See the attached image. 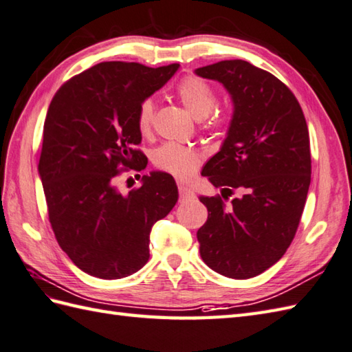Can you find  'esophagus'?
I'll return each instance as SVG.
<instances>
[{
  "label": "esophagus",
  "mask_w": 352,
  "mask_h": 352,
  "mask_svg": "<svg viewBox=\"0 0 352 352\" xmlns=\"http://www.w3.org/2000/svg\"><path fill=\"white\" fill-rule=\"evenodd\" d=\"M177 190H179V196H181L182 200H191L196 197V194H194V191L191 188H188L185 184L179 182L177 184Z\"/></svg>",
  "instance_id": "1"
}]
</instances>
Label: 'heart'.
I'll return each mask as SVG.
<instances>
[{"instance_id":"heart-1","label":"heart","mask_w":352,"mask_h":352,"mask_svg":"<svg viewBox=\"0 0 352 352\" xmlns=\"http://www.w3.org/2000/svg\"><path fill=\"white\" fill-rule=\"evenodd\" d=\"M176 93L182 100L186 110H188L196 119H205L212 111L217 102V93L210 84L199 76L188 75L177 84ZM155 100L146 98L138 105L137 110V128L143 135L149 134L155 119ZM229 122L228 111H217L210 120L214 126H224ZM153 164L162 171L177 177L190 176L194 170L199 167L200 155L192 147L182 146L177 143H166L160 146L153 152Z\"/></svg>"}]
</instances>
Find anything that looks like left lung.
Returning <instances> with one entry per match:
<instances>
[{
    "label": "left lung",
    "mask_w": 352,
    "mask_h": 352,
    "mask_svg": "<svg viewBox=\"0 0 352 352\" xmlns=\"http://www.w3.org/2000/svg\"><path fill=\"white\" fill-rule=\"evenodd\" d=\"M196 74L220 81L235 107L221 151L201 170L223 191L200 197L208 208L200 256L224 277L252 278L282 259L298 229L311 175L307 123L287 85L248 61H218ZM235 189L243 196L226 206Z\"/></svg>",
    "instance_id": "obj_1"
}]
</instances>
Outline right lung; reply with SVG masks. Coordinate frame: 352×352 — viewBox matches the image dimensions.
I'll return each mask as SVG.
<instances>
[{
	"mask_svg": "<svg viewBox=\"0 0 352 352\" xmlns=\"http://www.w3.org/2000/svg\"><path fill=\"white\" fill-rule=\"evenodd\" d=\"M177 67L104 61L70 78L51 100L38 160L50 223L69 259L93 277L116 280L142 270L152 226L176 205L177 186L167 173L143 176L128 194L116 181L146 168L137 147L138 105Z\"/></svg>",
	"mask_w": 352,
	"mask_h": 352,
	"instance_id": "add662e5",
	"label": "right lung"
}]
</instances>
